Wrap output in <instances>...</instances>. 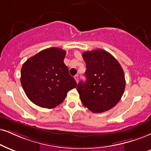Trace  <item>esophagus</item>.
I'll return each instance as SVG.
<instances>
[{
    "mask_svg": "<svg viewBox=\"0 0 151 151\" xmlns=\"http://www.w3.org/2000/svg\"><path fill=\"white\" fill-rule=\"evenodd\" d=\"M74 78H75L76 81L77 82V83H78V78H79V76H78V75L75 76H74Z\"/></svg>",
    "mask_w": 151,
    "mask_h": 151,
    "instance_id": "esophagus-1",
    "label": "esophagus"
}]
</instances>
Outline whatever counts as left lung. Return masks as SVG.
I'll list each match as a JSON object with an SVG mask.
<instances>
[{
  "instance_id": "8db88e82",
  "label": "left lung",
  "mask_w": 151,
  "mask_h": 151,
  "mask_svg": "<svg viewBox=\"0 0 151 151\" xmlns=\"http://www.w3.org/2000/svg\"><path fill=\"white\" fill-rule=\"evenodd\" d=\"M86 64V81L77 91L83 106L93 113L111 109L118 103L125 88L122 66L113 56L101 49L83 54Z\"/></svg>"
}]
</instances>
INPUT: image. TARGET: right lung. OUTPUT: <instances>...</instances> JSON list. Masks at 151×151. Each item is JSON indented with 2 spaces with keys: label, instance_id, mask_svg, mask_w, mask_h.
<instances>
[{
  "label": "right lung",
  "instance_id": "obj_1",
  "mask_svg": "<svg viewBox=\"0 0 151 151\" xmlns=\"http://www.w3.org/2000/svg\"><path fill=\"white\" fill-rule=\"evenodd\" d=\"M66 51L58 47L43 50L27 59L21 70V83L33 104L53 109L64 101L77 83L64 63Z\"/></svg>",
  "mask_w": 151,
  "mask_h": 151
}]
</instances>
